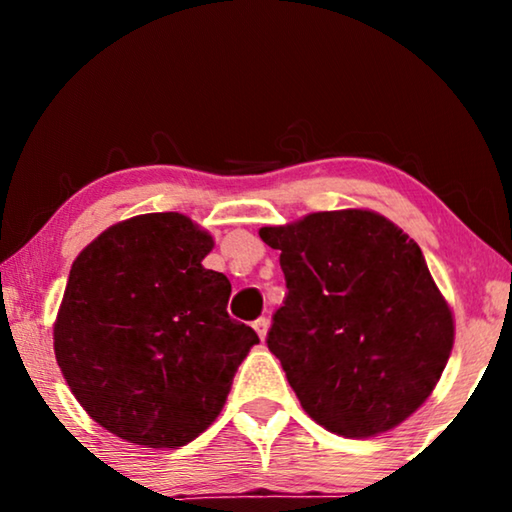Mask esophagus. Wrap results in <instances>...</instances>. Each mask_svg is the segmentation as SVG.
Returning <instances> with one entry per match:
<instances>
[{
    "label": "esophagus",
    "mask_w": 512,
    "mask_h": 512,
    "mask_svg": "<svg viewBox=\"0 0 512 512\" xmlns=\"http://www.w3.org/2000/svg\"><path fill=\"white\" fill-rule=\"evenodd\" d=\"M253 327H255V332L259 334V339H266V332H268V318H257L255 323H253Z\"/></svg>",
    "instance_id": "1"
}]
</instances>
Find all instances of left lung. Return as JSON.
I'll use <instances>...</instances> for the list:
<instances>
[{
  "mask_svg": "<svg viewBox=\"0 0 512 512\" xmlns=\"http://www.w3.org/2000/svg\"><path fill=\"white\" fill-rule=\"evenodd\" d=\"M287 280L266 345L311 418L345 438L388 431L431 395L454 320L420 246L368 210L262 228Z\"/></svg>",
  "mask_w": 512,
  "mask_h": 512,
  "instance_id": "left-lung-1",
  "label": "left lung"
}]
</instances>
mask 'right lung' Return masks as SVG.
Returning <instances> with one entry per match:
<instances>
[{"label":"right lung","mask_w":512,"mask_h":512,"mask_svg":"<svg viewBox=\"0 0 512 512\" xmlns=\"http://www.w3.org/2000/svg\"><path fill=\"white\" fill-rule=\"evenodd\" d=\"M214 246L178 212L112 225L76 257L54 325L56 361L92 420L135 445L183 447L221 413L259 343L228 314Z\"/></svg>","instance_id":"obj_1"}]
</instances>
